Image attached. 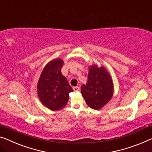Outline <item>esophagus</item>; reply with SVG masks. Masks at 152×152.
Wrapping results in <instances>:
<instances>
[{
	"label": "esophagus",
	"mask_w": 152,
	"mask_h": 152,
	"mask_svg": "<svg viewBox=\"0 0 152 152\" xmlns=\"http://www.w3.org/2000/svg\"><path fill=\"white\" fill-rule=\"evenodd\" d=\"M73 89H74V91H78L80 90V88H79L78 87H74Z\"/></svg>",
	"instance_id": "1"
}]
</instances>
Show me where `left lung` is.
I'll return each instance as SVG.
<instances>
[{"label":"left lung","mask_w":152,"mask_h":152,"mask_svg":"<svg viewBox=\"0 0 152 152\" xmlns=\"http://www.w3.org/2000/svg\"><path fill=\"white\" fill-rule=\"evenodd\" d=\"M113 90L111 76L105 67L90 65L87 83L81 86V94L87 104L93 109H101L112 98Z\"/></svg>","instance_id":"1"}]
</instances>
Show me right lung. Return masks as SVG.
<instances>
[{"label":"right lung","instance_id":"obj_1","mask_svg":"<svg viewBox=\"0 0 152 152\" xmlns=\"http://www.w3.org/2000/svg\"><path fill=\"white\" fill-rule=\"evenodd\" d=\"M63 61L56 58L48 63L37 83V94L42 104L50 110H58L66 106L69 94L73 91L61 74Z\"/></svg>","mask_w":152,"mask_h":152}]
</instances>
